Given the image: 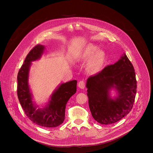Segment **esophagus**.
Returning <instances> with one entry per match:
<instances>
[{
	"instance_id": "1",
	"label": "esophagus",
	"mask_w": 153,
	"mask_h": 153,
	"mask_svg": "<svg viewBox=\"0 0 153 153\" xmlns=\"http://www.w3.org/2000/svg\"><path fill=\"white\" fill-rule=\"evenodd\" d=\"M78 87L81 89H84L85 88V82L83 81H81L78 82Z\"/></svg>"
}]
</instances>
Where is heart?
Returning <instances> with one entry per match:
<instances>
[{
    "label": "heart",
    "mask_w": 153,
    "mask_h": 153,
    "mask_svg": "<svg viewBox=\"0 0 153 153\" xmlns=\"http://www.w3.org/2000/svg\"><path fill=\"white\" fill-rule=\"evenodd\" d=\"M95 45H89L81 52L79 59L85 61L90 59L88 64V69L91 72L100 71L104 65L106 61V53Z\"/></svg>",
    "instance_id": "heart-1"
}]
</instances>
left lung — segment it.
<instances>
[{
    "instance_id": "obj_1",
    "label": "left lung",
    "mask_w": 153,
    "mask_h": 153,
    "mask_svg": "<svg viewBox=\"0 0 153 153\" xmlns=\"http://www.w3.org/2000/svg\"><path fill=\"white\" fill-rule=\"evenodd\" d=\"M86 87L92 117L101 124L115 123L132 108L137 92L135 70L124 53L113 65L88 78ZM115 88L118 96L112 99L109 91Z\"/></svg>"
}]
</instances>
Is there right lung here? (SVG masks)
I'll return each instance as SVG.
<instances>
[{"label":"right lung","mask_w":153,"mask_h":153,"mask_svg":"<svg viewBox=\"0 0 153 153\" xmlns=\"http://www.w3.org/2000/svg\"><path fill=\"white\" fill-rule=\"evenodd\" d=\"M45 46L36 45L27 55L24 64L18 74V97L26 116L33 123L44 127H56L65 120L66 104L76 93V80L61 84L51 97V100L44 108L36 109L32 101V94L29 86V72L32 62L41 58Z\"/></svg>","instance_id":"add662e5"}]
</instances>
